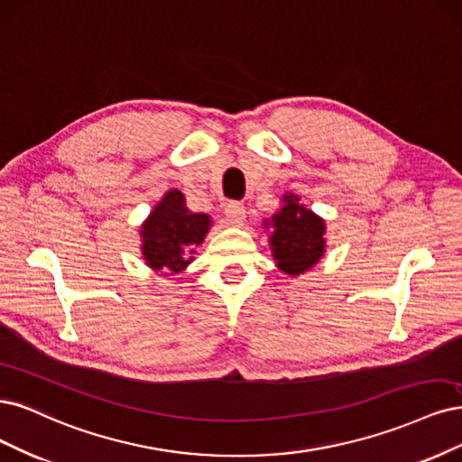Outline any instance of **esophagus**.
I'll return each mask as SVG.
<instances>
[{
    "instance_id": "obj_1",
    "label": "esophagus",
    "mask_w": 462,
    "mask_h": 462,
    "mask_svg": "<svg viewBox=\"0 0 462 462\" xmlns=\"http://www.w3.org/2000/svg\"><path fill=\"white\" fill-rule=\"evenodd\" d=\"M226 220L230 222L232 226H244L245 222V207L242 203H228L226 209H225Z\"/></svg>"
}]
</instances>
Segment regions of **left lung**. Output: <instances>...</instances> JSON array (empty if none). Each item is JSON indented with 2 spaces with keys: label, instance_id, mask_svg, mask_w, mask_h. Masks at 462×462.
Listing matches in <instances>:
<instances>
[{
  "label": "left lung",
  "instance_id": "1",
  "mask_svg": "<svg viewBox=\"0 0 462 462\" xmlns=\"http://www.w3.org/2000/svg\"><path fill=\"white\" fill-rule=\"evenodd\" d=\"M280 203V209L263 220V228L271 230L269 245L278 269L297 278L324 257L326 220L307 209L293 191H286Z\"/></svg>",
  "mask_w": 462,
  "mask_h": 462
}]
</instances>
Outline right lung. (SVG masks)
<instances>
[{"instance_id": "1", "label": "right lung", "mask_w": 462, "mask_h": 462, "mask_svg": "<svg viewBox=\"0 0 462 462\" xmlns=\"http://www.w3.org/2000/svg\"><path fill=\"white\" fill-rule=\"evenodd\" d=\"M211 226L209 215L188 209L180 189L165 191L140 226V251L145 264L161 276L180 274L196 259L193 255Z\"/></svg>"}]
</instances>
